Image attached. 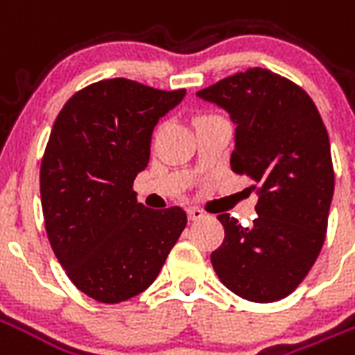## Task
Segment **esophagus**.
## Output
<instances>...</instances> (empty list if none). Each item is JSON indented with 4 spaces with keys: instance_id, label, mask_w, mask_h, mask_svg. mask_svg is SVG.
Masks as SVG:
<instances>
[{
    "instance_id": "esophagus-1",
    "label": "esophagus",
    "mask_w": 355,
    "mask_h": 355,
    "mask_svg": "<svg viewBox=\"0 0 355 355\" xmlns=\"http://www.w3.org/2000/svg\"><path fill=\"white\" fill-rule=\"evenodd\" d=\"M188 216H190V220H193V223H196V220H201V218L205 216V213H203V211L198 207H190L188 209Z\"/></svg>"
}]
</instances>
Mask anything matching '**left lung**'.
<instances>
[{
    "label": "left lung",
    "instance_id": "obj_1",
    "mask_svg": "<svg viewBox=\"0 0 355 355\" xmlns=\"http://www.w3.org/2000/svg\"><path fill=\"white\" fill-rule=\"evenodd\" d=\"M234 123V173L259 186L257 218L230 215L211 254L220 282L241 298L274 302L297 289L318 259L335 175L325 125L312 98L277 73L253 68L198 91Z\"/></svg>",
    "mask_w": 355,
    "mask_h": 355
}]
</instances>
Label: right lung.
Masks as SVG:
<instances>
[{"mask_svg": "<svg viewBox=\"0 0 355 355\" xmlns=\"http://www.w3.org/2000/svg\"><path fill=\"white\" fill-rule=\"evenodd\" d=\"M184 96L102 80L73 94L53 125L40 171L45 230L73 285L98 302L146 291L186 228L182 209L154 211L132 192L154 127Z\"/></svg>", "mask_w": 355, "mask_h": 355, "instance_id": "1", "label": "right lung"}]
</instances>
